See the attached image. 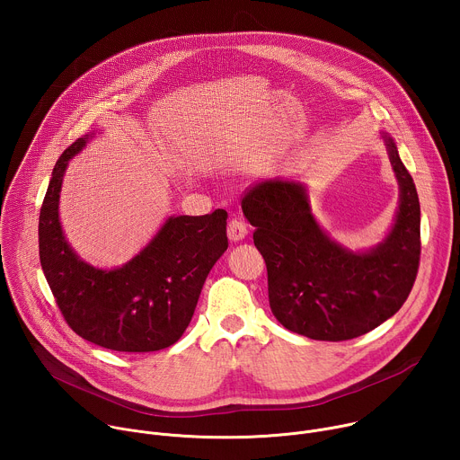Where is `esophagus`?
I'll return each mask as SVG.
<instances>
[{
	"label": "esophagus",
	"mask_w": 460,
	"mask_h": 460,
	"mask_svg": "<svg viewBox=\"0 0 460 460\" xmlns=\"http://www.w3.org/2000/svg\"><path fill=\"white\" fill-rule=\"evenodd\" d=\"M227 236L231 242H240L247 236V224L240 218H233L227 226Z\"/></svg>",
	"instance_id": "obj_1"
}]
</instances>
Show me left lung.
Wrapping results in <instances>:
<instances>
[{"mask_svg": "<svg viewBox=\"0 0 460 460\" xmlns=\"http://www.w3.org/2000/svg\"><path fill=\"white\" fill-rule=\"evenodd\" d=\"M401 185V206L387 238L367 252H349L311 215L302 183L266 180L249 187L242 211L268 266L270 305L286 330L341 342L369 333L395 314L417 279L420 204L397 146L385 138Z\"/></svg>", "mask_w": 460, "mask_h": 460, "instance_id": "1", "label": "left lung"}]
</instances>
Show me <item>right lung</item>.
<instances>
[{
	"label": "right lung",
	"instance_id": "add662e5",
	"mask_svg": "<svg viewBox=\"0 0 460 460\" xmlns=\"http://www.w3.org/2000/svg\"><path fill=\"white\" fill-rule=\"evenodd\" d=\"M91 135L63 151L40 211V261L71 330L112 351L149 353L185 332L204 282L227 249V213L171 217L151 243L119 270H94L65 242L58 202L65 169Z\"/></svg>",
	"mask_w": 460,
	"mask_h": 460
}]
</instances>
